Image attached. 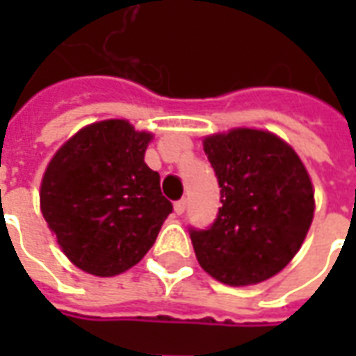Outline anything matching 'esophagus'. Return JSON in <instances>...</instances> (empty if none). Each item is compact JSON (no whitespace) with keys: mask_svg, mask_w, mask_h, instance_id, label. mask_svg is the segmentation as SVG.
I'll return each instance as SVG.
<instances>
[{"mask_svg":"<svg viewBox=\"0 0 356 356\" xmlns=\"http://www.w3.org/2000/svg\"><path fill=\"white\" fill-rule=\"evenodd\" d=\"M173 208H175V213H177V216H183V213H185V209H186L185 198H183V200L175 202V206H173Z\"/></svg>","mask_w":356,"mask_h":356,"instance_id":"34e87169","label":"esophagus"}]
</instances>
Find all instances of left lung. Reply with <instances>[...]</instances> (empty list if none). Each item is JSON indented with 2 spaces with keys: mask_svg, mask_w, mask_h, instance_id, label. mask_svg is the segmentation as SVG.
<instances>
[{
  "mask_svg": "<svg viewBox=\"0 0 356 356\" xmlns=\"http://www.w3.org/2000/svg\"><path fill=\"white\" fill-rule=\"evenodd\" d=\"M221 202L208 231H191L194 254L211 278L254 286L296 257L314 217L305 163L278 135L232 127L204 137Z\"/></svg>",
  "mask_w": 356,
  "mask_h": 356,
  "instance_id": "8db88e82",
  "label": "left lung"
}]
</instances>
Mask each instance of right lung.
I'll return each mask as SVG.
<instances>
[{"label":"right lung","instance_id":"add662e5","mask_svg":"<svg viewBox=\"0 0 356 356\" xmlns=\"http://www.w3.org/2000/svg\"><path fill=\"white\" fill-rule=\"evenodd\" d=\"M152 139L127 120H102L74 133L45 168L43 219L63 254L89 275L108 278L137 265L173 209L145 163Z\"/></svg>","mask_w":356,"mask_h":356}]
</instances>
